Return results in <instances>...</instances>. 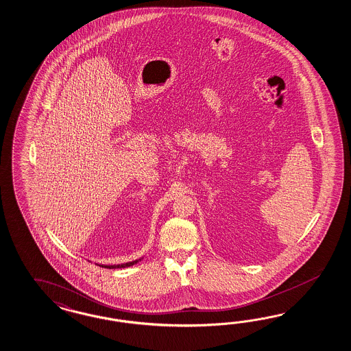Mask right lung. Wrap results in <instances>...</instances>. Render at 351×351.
<instances>
[{"instance_id": "right-lung-1", "label": "right lung", "mask_w": 351, "mask_h": 351, "mask_svg": "<svg viewBox=\"0 0 351 351\" xmlns=\"http://www.w3.org/2000/svg\"><path fill=\"white\" fill-rule=\"evenodd\" d=\"M139 261H133V262H128V263H123V265H102L104 268H110V269H112V268H125V267H130V265H135V263H138Z\"/></svg>"}]
</instances>
